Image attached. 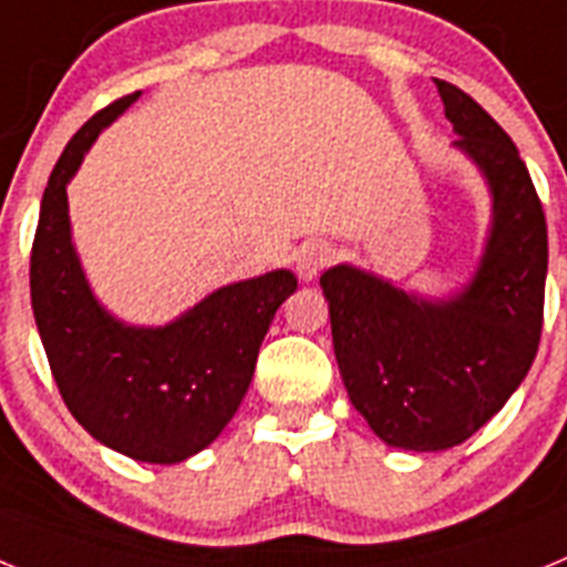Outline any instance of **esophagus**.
I'll return each instance as SVG.
<instances>
[{"label":"esophagus","mask_w":567,"mask_h":567,"mask_svg":"<svg viewBox=\"0 0 567 567\" xmlns=\"http://www.w3.org/2000/svg\"><path fill=\"white\" fill-rule=\"evenodd\" d=\"M334 258V249L329 247L327 240H307L303 247L295 255V272L300 280H315L320 275V269L329 267Z\"/></svg>","instance_id":"34e87169"}]
</instances>
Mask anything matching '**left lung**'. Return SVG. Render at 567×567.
<instances>
[{
  "label": "left lung",
  "mask_w": 567,
  "mask_h": 567,
  "mask_svg": "<svg viewBox=\"0 0 567 567\" xmlns=\"http://www.w3.org/2000/svg\"><path fill=\"white\" fill-rule=\"evenodd\" d=\"M437 82V79H434ZM452 147L483 175L491 224L477 267L449 298L338 264L320 275L349 400L392 449L445 452L508 403L537 358L548 229L517 147L463 90L437 82Z\"/></svg>",
  "instance_id": "1"
}]
</instances>
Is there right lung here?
Segmentation results:
<instances>
[{"label":"right lung","mask_w":567,"mask_h":567,"mask_svg":"<svg viewBox=\"0 0 567 567\" xmlns=\"http://www.w3.org/2000/svg\"><path fill=\"white\" fill-rule=\"evenodd\" d=\"M142 90L96 113L64 147L42 195L30 303L50 372L84 432L138 463L204 452L238 412L275 312L298 289L289 269L215 289L162 327L115 318L73 244L68 184L104 127Z\"/></svg>","instance_id":"right-lung-1"}]
</instances>
